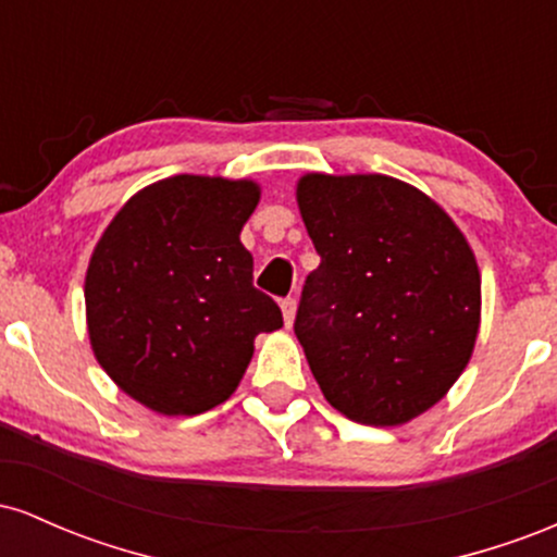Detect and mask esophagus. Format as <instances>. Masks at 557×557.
I'll list each match as a JSON object with an SVG mask.
<instances>
[{"label":"esophagus","mask_w":557,"mask_h":557,"mask_svg":"<svg viewBox=\"0 0 557 557\" xmlns=\"http://www.w3.org/2000/svg\"><path fill=\"white\" fill-rule=\"evenodd\" d=\"M280 309H283L285 327H293V319H296V298H285L283 304H280Z\"/></svg>","instance_id":"1"}]
</instances>
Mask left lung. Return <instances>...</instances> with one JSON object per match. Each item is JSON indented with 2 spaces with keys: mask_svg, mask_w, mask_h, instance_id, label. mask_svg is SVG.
Segmentation results:
<instances>
[{
  "mask_svg": "<svg viewBox=\"0 0 557 557\" xmlns=\"http://www.w3.org/2000/svg\"><path fill=\"white\" fill-rule=\"evenodd\" d=\"M296 198L322 257L300 293L296 335L324 398L369 426L430 411L479 335L482 277L466 235L398 177L309 172Z\"/></svg>",
  "mask_w": 557,
  "mask_h": 557,
  "instance_id": "8db88e82",
  "label": "left lung"
}]
</instances>
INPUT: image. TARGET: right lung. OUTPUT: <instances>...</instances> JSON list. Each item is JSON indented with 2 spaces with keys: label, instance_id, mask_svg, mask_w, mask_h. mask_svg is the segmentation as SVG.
<instances>
[{
  "label": "right lung",
  "instance_id": "add662e5",
  "mask_svg": "<svg viewBox=\"0 0 557 557\" xmlns=\"http://www.w3.org/2000/svg\"><path fill=\"white\" fill-rule=\"evenodd\" d=\"M259 183L175 175L146 185L96 243L86 324L99 367L162 417H196L240 385L259 332L283 327L253 287L240 230Z\"/></svg>",
  "mask_w": 557,
  "mask_h": 557
}]
</instances>
